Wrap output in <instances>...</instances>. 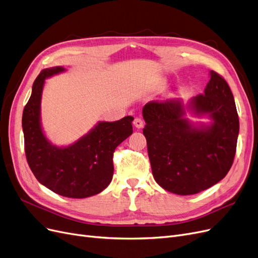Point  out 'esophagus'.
Returning a JSON list of instances; mask_svg holds the SVG:
<instances>
[{"mask_svg":"<svg viewBox=\"0 0 258 258\" xmlns=\"http://www.w3.org/2000/svg\"><path fill=\"white\" fill-rule=\"evenodd\" d=\"M134 125L137 127V128H141L144 126V120L141 118H135L134 120Z\"/></svg>","mask_w":258,"mask_h":258,"instance_id":"34e87169","label":"esophagus"}]
</instances>
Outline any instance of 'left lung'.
Here are the masks:
<instances>
[{
    "instance_id": "left-lung-1",
    "label": "left lung",
    "mask_w": 258,
    "mask_h": 258,
    "mask_svg": "<svg viewBox=\"0 0 258 258\" xmlns=\"http://www.w3.org/2000/svg\"><path fill=\"white\" fill-rule=\"evenodd\" d=\"M193 109L213 120L195 128L183 118L178 101H152L143 109L149 160L155 181L168 192L193 195L217 184L229 171L236 155L239 118L231 90L211 71L205 92Z\"/></svg>"
}]
</instances>
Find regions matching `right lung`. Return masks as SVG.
Returning <instances> with one entry per match:
<instances>
[{"mask_svg":"<svg viewBox=\"0 0 258 258\" xmlns=\"http://www.w3.org/2000/svg\"><path fill=\"white\" fill-rule=\"evenodd\" d=\"M64 69L43 70L33 84L32 94L24 106L22 128L24 152L32 172L39 183L70 198H86L101 193L113 174V152L132 133L134 118L99 122L88 135L68 148L52 146L43 134L39 105L44 80Z\"/></svg>","mask_w":258,"mask_h":258,"instance_id":"add662e5","label":"right lung"}]
</instances>
